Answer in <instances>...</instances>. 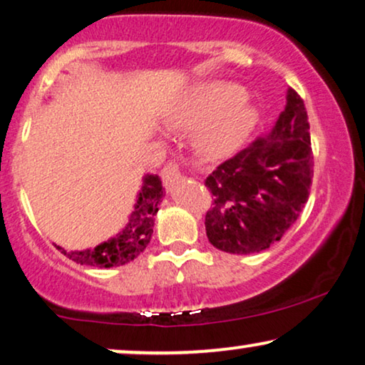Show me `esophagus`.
Segmentation results:
<instances>
[{"mask_svg":"<svg viewBox=\"0 0 365 365\" xmlns=\"http://www.w3.org/2000/svg\"><path fill=\"white\" fill-rule=\"evenodd\" d=\"M161 176L164 179V182H166V186H171L178 181V179L182 178V169H181V164L176 163V161H171L168 163L166 166L163 168L161 171Z\"/></svg>","mask_w":365,"mask_h":365,"instance_id":"esophagus-1","label":"esophagus"}]
</instances>
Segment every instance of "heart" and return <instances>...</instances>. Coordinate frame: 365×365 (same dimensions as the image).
I'll return each mask as SVG.
<instances>
[{
    "instance_id": "heart-1",
    "label": "heart",
    "mask_w": 365,
    "mask_h": 365,
    "mask_svg": "<svg viewBox=\"0 0 365 365\" xmlns=\"http://www.w3.org/2000/svg\"><path fill=\"white\" fill-rule=\"evenodd\" d=\"M257 104L236 83L209 81L187 88L169 109L174 128L197 124L194 144L207 156H222L236 149L257 126Z\"/></svg>"
}]
</instances>
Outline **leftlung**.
<instances>
[{"label":"left lung","mask_w":365,"mask_h":365,"mask_svg":"<svg viewBox=\"0 0 365 365\" xmlns=\"http://www.w3.org/2000/svg\"><path fill=\"white\" fill-rule=\"evenodd\" d=\"M312 176L307 111L289 89L286 109L269 134L219 164L204 181L214 199L204 222L209 242L231 254L271 247L302 212Z\"/></svg>","instance_id":"1"}]
</instances>
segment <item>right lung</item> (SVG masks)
Segmentation results:
<instances>
[{
  "label": "right lung",
  "instance_id": "add662e5",
  "mask_svg": "<svg viewBox=\"0 0 365 365\" xmlns=\"http://www.w3.org/2000/svg\"><path fill=\"white\" fill-rule=\"evenodd\" d=\"M163 196L164 187L161 178L158 174H148V176H144L143 187L139 191L138 202L134 206L131 217H129V222L121 232L94 249H86V251L68 252L66 249L59 246L56 247L64 256L73 259L74 262L81 264V266L116 267L131 262L151 241L154 216L159 211Z\"/></svg>",
  "mask_w": 365,
  "mask_h": 365
}]
</instances>
